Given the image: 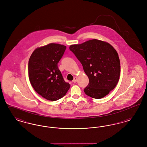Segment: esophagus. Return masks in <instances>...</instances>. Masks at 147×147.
<instances>
[{
    "label": "esophagus",
    "mask_w": 147,
    "mask_h": 147,
    "mask_svg": "<svg viewBox=\"0 0 147 147\" xmlns=\"http://www.w3.org/2000/svg\"><path fill=\"white\" fill-rule=\"evenodd\" d=\"M77 79H78L77 77H74V79H73V82L74 83H76V82H77Z\"/></svg>",
    "instance_id": "1"
}]
</instances>
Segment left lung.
<instances>
[{
    "label": "left lung",
    "mask_w": 147,
    "mask_h": 147,
    "mask_svg": "<svg viewBox=\"0 0 147 147\" xmlns=\"http://www.w3.org/2000/svg\"><path fill=\"white\" fill-rule=\"evenodd\" d=\"M69 49L82 63L89 83L84 92L94 98H104L118 83L120 76L119 55L107 42L92 39L71 45Z\"/></svg>",
    "instance_id": "1"
}]
</instances>
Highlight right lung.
<instances>
[{"mask_svg":"<svg viewBox=\"0 0 147 147\" xmlns=\"http://www.w3.org/2000/svg\"><path fill=\"white\" fill-rule=\"evenodd\" d=\"M65 49L63 45L51 43L36 48L30 57V82L35 91L48 100L62 98L70 88L57 65Z\"/></svg>","mask_w":147,"mask_h":147,"instance_id":"right-lung-1","label":"right lung"}]
</instances>
